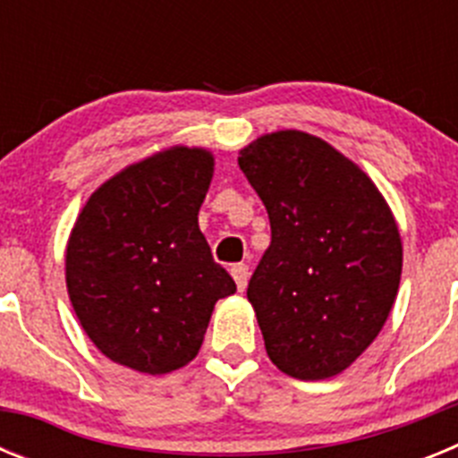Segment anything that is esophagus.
<instances>
[{
    "instance_id": "obj_1",
    "label": "esophagus",
    "mask_w": 458,
    "mask_h": 458,
    "mask_svg": "<svg viewBox=\"0 0 458 458\" xmlns=\"http://www.w3.org/2000/svg\"><path fill=\"white\" fill-rule=\"evenodd\" d=\"M232 277H233V282H236L238 291H245V286H248V279H250V268L245 264H233Z\"/></svg>"
}]
</instances>
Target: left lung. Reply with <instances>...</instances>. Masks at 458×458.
I'll use <instances>...</instances> for the list:
<instances>
[{"instance_id": "8db88e82", "label": "left lung", "mask_w": 458, "mask_h": 458, "mask_svg": "<svg viewBox=\"0 0 458 458\" xmlns=\"http://www.w3.org/2000/svg\"><path fill=\"white\" fill-rule=\"evenodd\" d=\"M238 165L270 220V245L248 284L268 358L293 378L337 376L394 305V217L358 165L307 132L259 137Z\"/></svg>"}]
</instances>
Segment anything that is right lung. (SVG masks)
I'll return each instance as SVG.
<instances>
[{
	"label": "right lung",
	"instance_id": "add662e5",
	"mask_svg": "<svg viewBox=\"0 0 458 458\" xmlns=\"http://www.w3.org/2000/svg\"><path fill=\"white\" fill-rule=\"evenodd\" d=\"M210 179L208 151L174 147L116 174L80 213L68 295L112 362L153 376L188 365L216 302L236 291L197 222Z\"/></svg>",
	"mask_w": 458,
	"mask_h": 458
}]
</instances>
